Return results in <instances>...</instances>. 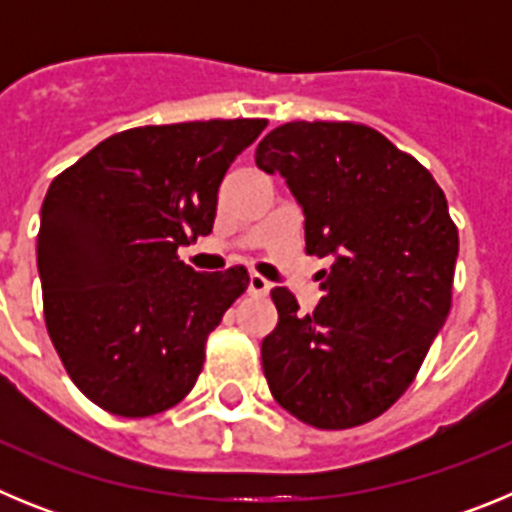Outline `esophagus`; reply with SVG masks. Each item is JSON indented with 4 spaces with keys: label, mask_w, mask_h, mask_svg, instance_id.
Here are the masks:
<instances>
[{
    "label": "esophagus",
    "mask_w": 512,
    "mask_h": 512,
    "mask_svg": "<svg viewBox=\"0 0 512 512\" xmlns=\"http://www.w3.org/2000/svg\"><path fill=\"white\" fill-rule=\"evenodd\" d=\"M269 289H271L269 279H264L261 274H256V271L248 277V292H251V295H259V297L269 295Z\"/></svg>",
    "instance_id": "obj_1"
}]
</instances>
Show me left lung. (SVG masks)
Wrapping results in <instances>:
<instances>
[{"instance_id": "8db88e82", "label": "left lung", "mask_w": 512, "mask_h": 512, "mask_svg": "<svg viewBox=\"0 0 512 512\" xmlns=\"http://www.w3.org/2000/svg\"><path fill=\"white\" fill-rule=\"evenodd\" d=\"M305 212V251L333 266L305 315L271 289L279 323L261 343L274 400L341 431L390 410L446 323L459 230L431 171L359 122H284L256 148Z\"/></svg>"}]
</instances>
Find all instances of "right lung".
<instances>
[{"label": "right lung", "mask_w": 512, "mask_h": 512, "mask_svg": "<svg viewBox=\"0 0 512 512\" xmlns=\"http://www.w3.org/2000/svg\"><path fill=\"white\" fill-rule=\"evenodd\" d=\"M266 120L146 125L56 176L40 210L45 328L94 405L148 418L182 402L248 271L200 274L179 246L212 233L217 189Z\"/></svg>", "instance_id": "right-lung-1"}]
</instances>
